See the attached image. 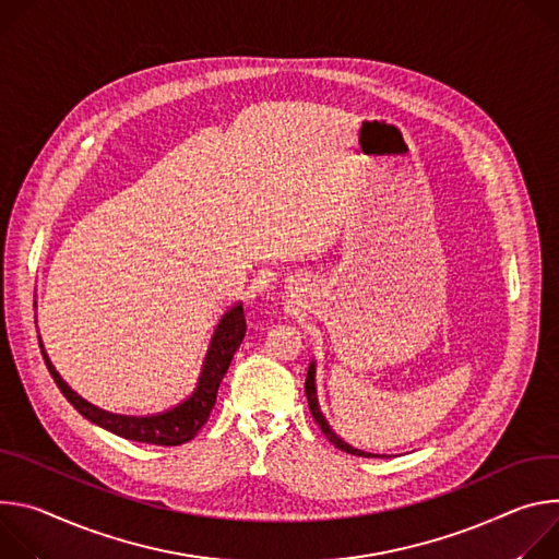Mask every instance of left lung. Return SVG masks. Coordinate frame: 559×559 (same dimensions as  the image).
Returning <instances> with one entry per match:
<instances>
[{"label": "left lung", "mask_w": 559, "mask_h": 559, "mask_svg": "<svg viewBox=\"0 0 559 559\" xmlns=\"http://www.w3.org/2000/svg\"><path fill=\"white\" fill-rule=\"evenodd\" d=\"M304 391H306V400H308V411H311L313 419L318 421V426L322 428V432H324L326 440H329L331 444H335L340 451H344V453H350V455H357V457H376V455H370V453H364V451H359V449H353V447H348L344 440H340V438L335 436V432L331 430L329 421L324 419V415H322V411H320V406H318V393H316V364L308 366V373H306V384H304Z\"/></svg>", "instance_id": "left-lung-1"}]
</instances>
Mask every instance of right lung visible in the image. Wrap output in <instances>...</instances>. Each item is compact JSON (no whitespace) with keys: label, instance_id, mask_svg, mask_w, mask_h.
<instances>
[{"label":"right lung","instance_id":"1","mask_svg":"<svg viewBox=\"0 0 559 559\" xmlns=\"http://www.w3.org/2000/svg\"><path fill=\"white\" fill-rule=\"evenodd\" d=\"M246 333V320H243V308L237 301L230 306L228 311L219 318L202 370H200V380L193 389V393L175 404L173 408L157 413V415H146V417H135V415H115L108 411H102L86 400H82L75 391L69 389V384L59 378L57 370L52 368L41 342V355L48 366V373L55 380L57 389L61 391L73 408L82 413L88 421L115 432V436L123 440H133V442H144V444H155V447H179L193 440L198 436V430L209 421V415L215 406L217 400V389L222 384V378L226 376V370L230 366V359L235 350L239 348L241 340Z\"/></svg>","mask_w":559,"mask_h":559}]
</instances>
